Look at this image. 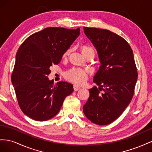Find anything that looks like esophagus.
Returning <instances> with one entry per match:
<instances>
[{
	"mask_svg": "<svg viewBox=\"0 0 152 152\" xmlns=\"http://www.w3.org/2000/svg\"><path fill=\"white\" fill-rule=\"evenodd\" d=\"M73 88H74V90L75 91H78V90H80V87L79 86H77V85H74V86H73Z\"/></svg>",
	"mask_w": 152,
	"mask_h": 152,
	"instance_id": "obj_1",
	"label": "esophagus"
}]
</instances>
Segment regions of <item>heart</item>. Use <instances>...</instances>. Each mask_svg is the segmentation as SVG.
Masks as SVG:
<instances>
[{
	"label": "heart",
	"mask_w": 152,
	"mask_h": 152,
	"mask_svg": "<svg viewBox=\"0 0 152 152\" xmlns=\"http://www.w3.org/2000/svg\"><path fill=\"white\" fill-rule=\"evenodd\" d=\"M72 51V48H69L64 51L62 55L63 59H67L70 56ZM82 52L86 57L89 55H95V50L92 47L89 46H83L82 47ZM65 78L69 81L77 85H83L88 79V75L85 71L81 69H72L65 74Z\"/></svg>",
	"instance_id": "b5f03b06"
}]
</instances>
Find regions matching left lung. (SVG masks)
<instances>
[{
  "mask_svg": "<svg viewBox=\"0 0 152 152\" xmlns=\"http://www.w3.org/2000/svg\"><path fill=\"white\" fill-rule=\"evenodd\" d=\"M83 29L101 64L94 77L99 88L89 90L83 113L94 124L108 125L122 115L132 99L138 76L133 51L123 37L110 30Z\"/></svg>",
  "mask_w": 152,
  "mask_h": 152,
  "instance_id": "obj_1",
  "label": "left lung"
}]
</instances>
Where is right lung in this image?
<instances>
[{
	"label": "right lung",
	"instance_id": "add662e5",
	"mask_svg": "<svg viewBox=\"0 0 152 152\" xmlns=\"http://www.w3.org/2000/svg\"><path fill=\"white\" fill-rule=\"evenodd\" d=\"M80 28L48 27L32 34L18 48L11 75L18 105L23 113L36 121L57 115L65 98L73 92L72 85L48 80L52 65L79 36Z\"/></svg>",
	"mask_w": 152,
	"mask_h": 152
}]
</instances>
